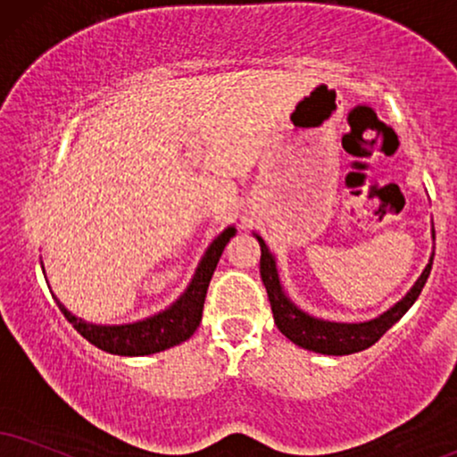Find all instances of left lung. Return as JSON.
Returning <instances> with one entry per match:
<instances>
[{"label": "left lung", "mask_w": 457, "mask_h": 457, "mask_svg": "<svg viewBox=\"0 0 457 457\" xmlns=\"http://www.w3.org/2000/svg\"><path fill=\"white\" fill-rule=\"evenodd\" d=\"M252 235L261 244V278L264 288H267L269 301H271L273 320L281 330V335L288 337L298 347L309 349V352L315 353H326V356H347V353L362 352V349L373 345L375 341H379L409 312V307L418 301L428 275H430L432 258H435V252H432L430 261H428L420 278L415 279V284L407 290V295L401 301L394 303L392 307H387L384 313L377 315V318L364 320V322H330V320L315 318V315L303 312L286 295L279 279L275 254L269 250V245L264 244L261 235ZM432 239H435V228H432Z\"/></svg>", "instance_id": "left-lung-1"}]
</instances>
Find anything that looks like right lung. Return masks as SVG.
<instances>
[{"instance_id": "1", "label": "right lung", "mask_w": 457, "mask_h": 457, "mask_svg": "<svg viewBox=\"0 0 457 457\" xmlns=\"http://www.w3.org/2000/svg\"><path fill=\"white\" fill-rule=\"evenodd\" d=\"M237 228L227 227L216 239L207 245L205 254L201 256L199 264H196L195 275L190 278L188 286H186L182 295H179L171 305L161 309L154 315L137 320V322L127 324H93L87 320L78 318L71 313L63 303L56 298V295L50 290V295L56 301L61 312L71 322L88 343L95 347L104 349L108 353H116V356H150V353L165 352V349L179 345V343L190 339L195 330L199 328L201 315H203V303H205L207 286H210L212 275L216 271V264L222 256L224 247L235 237ZM44 271V262H42ZM46 278V271H44ZM48 284V279H46ZM50 288V286H48Z\"/></svg>"}]
</instances>
